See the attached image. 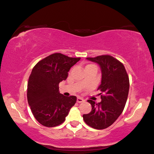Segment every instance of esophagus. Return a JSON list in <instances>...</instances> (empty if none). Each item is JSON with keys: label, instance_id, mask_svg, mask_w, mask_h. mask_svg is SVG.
Listing matches in <instances>:
<instances>
[{"label": "esophagus", "instance_id": "obj_1", "mask_svg": "<svg viewBox=\"0 0 154 154\" xmlns=\"http://www.w3.org/2000/svg\"><path fill=\"white\" fill-rule=\"evenodd\" d=\"M77 102L78 103H81V102H84V100L82 99V97H77Z\"/></svg>", "mask_w": 154, "mask_h": 154}]
</instances>
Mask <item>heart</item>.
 <instances>
[{
	"instance_id": "heart-1",
	"label": "heart",
	"mask_w": 154,
	"mask_h": 154,
	"mask_svg": "<svg viewBox=\"0 0 154 154\" xmlns=\"http://www.w3.org/2000/svg\"><path fill=\"white\" fill-rule=\"evenodd\" d=\"M94 66V65H93V64H89V65L86 66Z\"/></svg>"
}]
</instances>
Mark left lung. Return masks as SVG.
<instances>
[{
	"label": "left lung",
	"instance_id": "obj_1",
	"mask_svg": "<svg viewBox=\"0 0 154 154\" xmlns=\"http://www.w3.org/2000/svg\"><path fill=\"white\" fill-rule=\"evenodd\" d=\"M86 59L97 63L102 69V82L98 88L102 101L96 103L88 100L92 110L84 114L83 118L91 127L104 129L113 125L125 109L129 90L128 75L123 63L109 54Z\"/></svg>",
	"mask_w": 154,
	"mask_h": 154
}]
</instances>
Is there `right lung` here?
<instances>
[{"label": "right lung", "mask_w": 154, "mask_h": 154, "mask_svg": "<svg viewBox=\"0 0 154 154\" xmlns=\"http://www.w3.org/2000/svg\"><path fill=\"white\" fill-rule=\"evenodd\" d=\"M80 59L54 53L41 59L32 70L27 82V102L34 118L44 127L62 124L76 103V96L59 93V84L66 79L70 68Z\"/></svg>", "instance_id": "right-lung-1"}]
</instances>
